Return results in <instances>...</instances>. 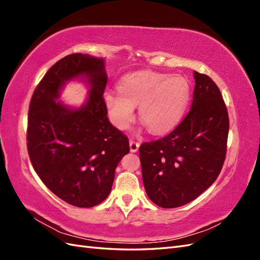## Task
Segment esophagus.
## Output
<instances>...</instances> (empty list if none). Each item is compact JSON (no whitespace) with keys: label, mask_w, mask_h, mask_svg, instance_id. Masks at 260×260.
<instances>
[{"label":"esophagus","mask_w":260,"mask_h":260,"mask_svg":"<svg viewBox=\"0 0 260 260\" xmlns=\"http://www.w3.org/2000/svg\"><path fill=\"white\" fill-rule=\"evenodd\" d=\"M139 147H140V143H139V142H136V141L130 140V151H131L132 153L138 152Z\"/></svg>","instance_id":"1"}]
</instances>
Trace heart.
<instances>
[{"mask_svg": "<svg viewBox=\"0 0 260 260\" xmlns=\"http://www.w3.org/2000/svg\"><path fill=\"white\" fill-rule=\"evenodd\" d=\"M119 92L104 93L109 119L125 130L135 118V107L148 130L155 135L174 129L182 119L191 99V85L185 77L156 72H141L123 77Z\"/></svg>", "mask_w": 260, "mask_h": 260, "instance_id": "b5f03b06", "label": "heart"}]
</instances>
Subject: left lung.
Instances as JSON below:
<instances>
[{
	"instance_id": "8db88e82",
	"label": "left lung",
	"mask_w": 260,
	"mask_h": 260,
	"mask_svg": "<svg viewBox=\"0 0 260 260\" xmlns=\"http://www.w3.org/2000/svg\"><path fill=\"white\" fill-rule=\"evenodd\" d=\"M190 112L168 136L140 146L146 194L162 208L192 202L218 178L225 159L229 117L221 93L194 72Z\"/></svg>"
}]
</instances>
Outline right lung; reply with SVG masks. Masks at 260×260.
<instances>
[{
	"mask_svg": "<svg viewBox=\"0 0 260 260\" xmlns=\"http://www.w3.org/2000/svg\"><path fill=\"white\" fill-rule=\"evenodd\" d=\"M73 80L90 89L78 109L58 101L66 83ZM106 82L104 58L72 54L49 69L30 102L27 146L31 164L55 195L76 207L96 206L107 198L117 165L130 151L128 138L107 118Z\"/></svg>",
	"mask_w": 260,
	"mask_h": 260,
	"instance_id": "right-lung-1",
	"label": "right lung"
}]
</instances>
